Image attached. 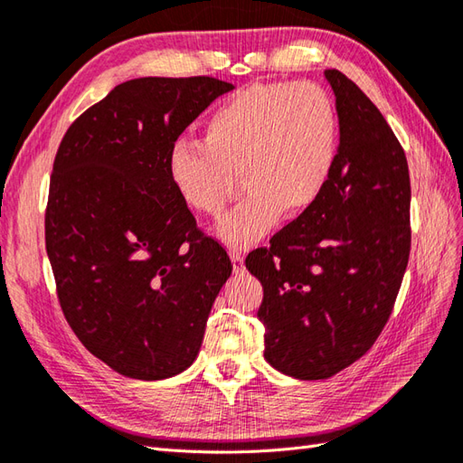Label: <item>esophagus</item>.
I'll return each instance as SVG.
<instances>
[{"instance_id": "obj_1", "label": "esophagus", "mask_w": 463, "mask_h": 463, "mask_svg": "<svg viewBox=\"0 0 463 463\" xmlns=\"http://www.w3.org/2000/svg\"><path fill=\"white\" fill-rule=\"evenodd\" d=\"M243 253L241 251H232V261H233V271L240 273L243 271Z\"/></svg>"}]
</instances>
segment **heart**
Segmentation results:
<instances>
[{
	"instance_id": "1",
	"label": "heart",
	"mask_w": 463,
	"mask_h": 463,
	"mask_svg": "<svg viewBox=\"0 0 463 463\" xmlns=\"http://www.w3.org/2000/svg\"><path fill=\"white\" fill-rule=\"evenodd\" d=\"M202 141L174 142L168 180L192 212L218 218L241 172L248 192L218 233L228 248L243 250L281 212L297 218L321 198L336 160V110L313 83L251 85L212 110Z\"/></svg>"
}]
</instances>
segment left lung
I'll use <instances>...</instances> for the list:
<instances>
[{"mask_svg":"<svg viewBox=\"0 0 463 463\" xmlns=\"http://www.w3.org/2000/svg\"><path fill=\"white\" fill-rule=\"evenodd\" d=\"M325 77L341 130L331 178L309 212L245 258L263 285L265 361L299 380L341 373L374 345L412 240L404 148L351 79Z\"/></svg>","mask_w":463,"mask_h":463,"instance_id":"8db88e82","label":"left lung"}]
</instances>
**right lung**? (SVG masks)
<instances>
[{
  "label": "right lung",
  "instance_id": "obj_1",
  "mask_svg": "<svg viewBox=\"0 0 463 463\" xmlns=\"http://www.w3.org/2000/svg\"><path fill=\"white\" fill-rule=\"evenodd\" d=\"M233 85L142 77L117 85L61 140L45 248L59 305L112 371L162 380L196 361L230 255L172 188L168 150Z\"/></svg>",
  "mask_w": 463,
  "mask_h": 463
}]
</instances>
